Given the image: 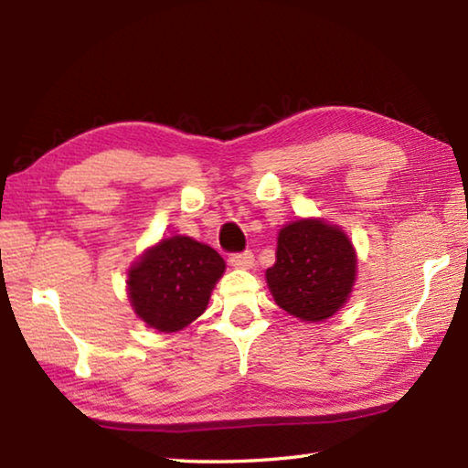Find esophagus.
<instances>
[{
	"label": "esophagus",
	"mask_w": 468,
	"mask_h": 468,
	"mask_svg": "<svg viewBox=\"0 0 468 468\" xmlns=\"http://www.w3.org/2000/svg\"><path fill=\"white\" fill-rule=\"evenodd\" d=\"M229 262L235 268H251L253 266V253L248 251H239V253H233L231 258H229Z\"/></svg>",
	"instance_id": "1"
}]
</instances>
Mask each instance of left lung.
Here are the masks:
<instances>
[{
  "instance_id": "8db88e82",
  "label": "left lung",
  "mask_w": 468,
  "mask_h": 468,
  "mask_svg": "<svg viewBox=\"0 0 468 468\" xmlns=\"http://www.w3.org/2000/svg\"><path fill=\"white\" fill-rule=\"evenodd\" d=\"M357 258L338 227L307 218L279 233L276 262L266 271L276 305L303 322H322L345 305Z\"/></svg>"
}]
</instances>
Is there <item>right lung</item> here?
Wrapping results in <instances>:
<instances>
[{
    "instance_id": "add662e5",
    "label": "right lung",
    "mask_w": 468,
    "mask_h": 468,
    "mask_svg": "<svg viewBox=\"0 0 468 468\" xmlns=\"http://www.w3.org/2000/svg\"><path fill=\"white\" fill-rule=\"evenodd\" d=\"M225 260L208 245L176 235L148 250L130 271V301L138 318L161 332H177L208 305Z\"/></svg>"
}]
</instances>
